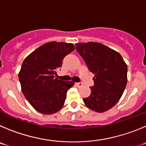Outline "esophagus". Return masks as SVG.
I'll list each match as a JSON object with an SVG mask.
<instances>
[{"label": "esophagus", "instance_id": "obj_1", "mask_svg": "<svg viewBox=\"0 0 146 146\" xmlns=\"http://www.w3.org/2000/svg\"><path fill=\"white\" fill-rule=\"evenodd\" d=\"M75 85L77 86V87L80 88V87H82V85H83V84H82V82H77V83H75Z\"/></svg>", "mask_w": 146, "mask_h": 146}]
</instances>
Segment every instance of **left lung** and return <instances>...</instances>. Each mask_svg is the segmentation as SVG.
<instances>
[{"label": "left lung", "mask_w": 146, "mask_h": 146, "mask_svg": "<svg viewBox=\"0 0 146 146\" xmlns=\"http://www.w3.org/2000/svg\"><path fill=\"white\" fill-rule=\"evenodd\" d=\"M77 52L94 74L91 95L83 99L88 108L97 113L111 109L120 100L127 83V66L115 50L98 42L77 43Z\"/></svg>", "instance_id": "1"}]
</instances>
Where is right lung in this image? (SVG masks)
<instances>
[{
  "label": "right lung",
  "mask_w": 146,
  "mask_h": 146,
  "mask_svg": "<svg viewBox=\"0 0 146 146\" xmlns=\"http://www.w3.org/2000/svg\"><path fill=\"white\" fill-rule=\"evenodd\" d=\"M74 50L72 43L47 42L23 60L19 72L22 91L36 111L51 115L63 108L67 91L74 82L60 80L55 75L64 57Z\"/></svg>",
  "instance_id": "add662e5"
}]
</instances>
